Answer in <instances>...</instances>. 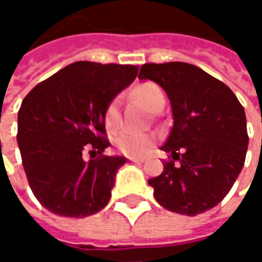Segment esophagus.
Listing matches in <instances>:
<instances>
[{"mask_svg":"<svg viewBox=\"0 0 262 262\" xmlns=\"http://www.w3.org/2000/svg\"><path fill=\"white\" fill-rule=\"evenodd\" d=\"M132 163H137V164H140V163H144V159H137V157H129Z\"/></svg>","mask_w":262,"mask_h":262,"instance_id":"esophagus-1","label":"esophagus"}]
</instances>
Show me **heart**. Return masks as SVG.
Returning <instances> with one entry per match:
<instances>
[{"label":"heart","instance_id":"b5f03b06","mask_svg":"<svg viewBox=\"0 0 262 262\" xmlns=\"http://www.w3.org/2000/svg\"><path fill=\"white\" fill-rule=\"evenodd\" d=\"M132 97L140 102L151 114H157L165 105L164 92L160 90V86L151 82H144L133 88ZM105 126L109 130H115L120 122L119 101L114 99L108 103L103 115ZM153 144V139L146 135H133V133H122L116 139V146L122 153L127 156H142L147 151Z\"/></svg>","mask_w":262,"mask_h":262}]
</instances>
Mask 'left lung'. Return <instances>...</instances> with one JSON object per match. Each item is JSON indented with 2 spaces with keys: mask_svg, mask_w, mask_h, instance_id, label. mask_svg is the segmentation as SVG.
Listing matches in <instances>:
<instances>
[{
  "mask_svg": "<svg viewBox=\"0 0 262 262\" xmlns=\"http://www.w3.org/2000/svg\"><path fill=\"white\" fill-rule=\"evenodd\" d=\"M139 80L154 81L164 90L174 120L161 147L171 160L164 161L159 177L148 180L156 201L187 216L214 208L246 161L248 136L242 103L222 81L181 61L142 66Z\"/></svg>",
  "mask_w": 262,
  "mask_h": 262,
  "instance_id": "left-lung-1",
  "label": "left lung"
}]
</instances>
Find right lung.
<instances>
[{"instance_id":"obj_1","label":"right lung","mask_w":262,"mask_h":262,"mask_svg":"<svg viewBox=\"0 0 262 262\" xmlns=\"http://www.w3.org/2000/svg\"><path fill=\"white\" fill-rule=\"evenodd\" d=\"M137 66L77 61L42 81L22 101L18 146L32 192L63 217H86L108 205L125 157L102 156L105 109L135 81ZM85 149L101 154L86 163Z\"/></svg>"}]
</instances>
